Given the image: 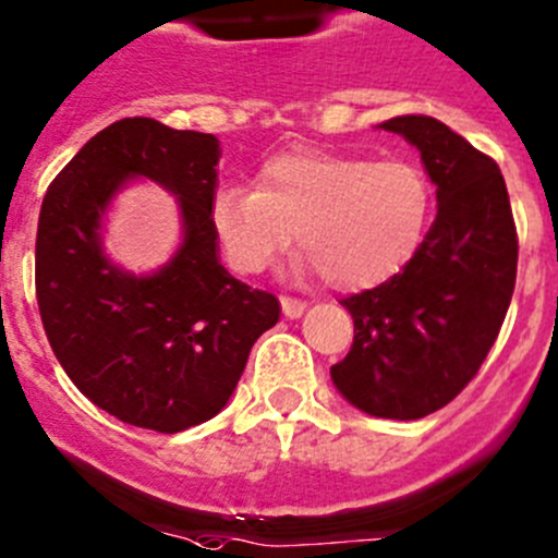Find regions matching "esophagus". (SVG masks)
I'll return each instance as SVG.
<instances>
[{
  "instance_id": "1",
  "label": "esophagus",
  "mask_w": 558,
  "mask_h": 558,
  "mask_svg": "<svg viewBox=\"0 0 558 558\" xmlns=\"http://www.w3.org/2000/svg\"><path fill=\"white\" fill-rule=\"evenodd\" d=\"M280 308H283L286 319H300L308 305H305L303 300H294V296H280Z\"/></svg>"
}]
</instances>
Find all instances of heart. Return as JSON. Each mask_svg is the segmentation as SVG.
<instances>
[{
  "instance_id": "b5f03b06",
  "label": "heart",
  "mask_w": 558,
  "mask_h": 558,
  "mask_svg": "<svg viewBox=\"0 0 558 558\" xmlns=\"http://www.w3.org/2000/svg\"><path fill=\"white\" fill-rule=\"evenodd\" d=\"M432 208L415 161L303 148L269 156L255 190L220 186L208 222L236 272H264L296 233V275L316 269L332 289L357 291L393 278L418 253Z\"/></svg>"
}]
</instances>
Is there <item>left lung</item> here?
Instances as JSON below:
<instances>
[{"instance_id":"1","label":"left lung","mask_w":558,"mask_h":558,"mask_svg":"<svg viewBox=\"0 0 558 558\" xmlns=\"http://www.w3.org/2000/svg\"><path fill=\"white\" fill-rule=\"evenodd\" d=\"M379 129L421 150L437 217L402 272L341 300L355 341L330 377L352 408L415 421L446 408L496 343L514 291L518 233L490 156L426 114Z\"/></svg>"}]
</instances>
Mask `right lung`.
Instances as JSON below:
<instances>
[{"label": "right lung", "instance_id": "add662e5", "mask_svg": "<svg viewBox=\"0 0 558 558\" xmlns=\"http://www.w3.org/2000/svg\"><path fill=\"white\" fill-rule=\"evenodd\" d=\"M220 140L154 118H123L82 145L40 206L35 291L46 338L71 383L104 413L143 429H190L231 399L280 303L220 264L208 222ZM154 180L177 197L182 242L137 276L102 250L113 197Z\"/></svg>", "mask_w": 558, "mask_h": 558}]
</instances>
